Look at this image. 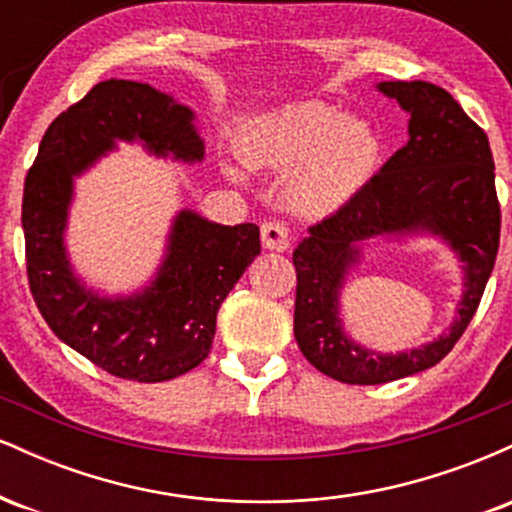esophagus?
<instances>
[{
    "label": "esophagus",
    "mask_w": 512,
    "mask_h": 512,
    "mask_svg": "<svg viewBox=\"0 0 512 512\" xmlns=\"http://www.w3.org/2000/svg\"><path fill=\"white\" fill-rule=\"evenodd\" d=\"M262 243L269 250H286L291 245V228L284 221H264L262 223Z\"/></svg>",
    "instance_id": "obj_1"
}]
</instances>
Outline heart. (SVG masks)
<instances>
[{
	"label": "heart",
	"instance_id": "heart-1",
	"mask_svg": "<svg viewBox=\"0 0 512 512\" xmlns=\"http://www.w3.org/2000/svg\"><path fill=\"white\" fill-rule=\"evenodd\" d=\"M243 158L252 168H293L291 202L325 214L344 207L368 185L383 158V142L370 122L303 101L262 117L245 134ZM231 175L238 178V170Z\"/></svg>",
	"mask_w": 512,
	"mask_h": 512
}]
</instances>
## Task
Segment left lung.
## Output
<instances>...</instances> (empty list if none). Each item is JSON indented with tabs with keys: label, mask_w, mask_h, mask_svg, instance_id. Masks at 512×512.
<instances>
[{
	"label": "left lung",
	"mask_w": 512,
	"mask_h": 512,
	"mask_svg": "<svg viewBox=\"0 0 512 512\" xmlns=\"http://www.w3.org/2000/svg\"><path fill=\"white\" fill-rule=\"evenodd\" d=\"M409 117V142L342 209L310 228L293 250L298 349L320 373L346 385H380L436 366L477 313L501 240V204L489 137L445 88L428 81H383ZM431 230L465 262L458 320L436 343L383 357L350 342L338 322V289L357 243L390 232Z\"/></svg>",
	"instance_id": "8db88e82"
}]
</instances>
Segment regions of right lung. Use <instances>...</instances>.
Instances as JSON below:
<instances>
[{
  "mask_svg": "<svg viewBox=\"0 0 512 512\" xmlns=\"http://www.w3.org/2000/svg\"><path fill=\"white\" fill-rule=\"evenodd\" d=\"M195 115L139 81H101L57 115L23 185L21 223L33 301L64 344L115 378L163 383L209 356L216 313L260 255L255 223L221 226L192 211L173 223L156 281L132 298H101L76 281L62 233L72 178L115 146L139 139L158 156L202 161Z\"/></svg>",
  "mask_w": 512,
  "mask_h": 512,
  "instance_id": "obj_1",
  "label": "right lung"
}]
</instances>
